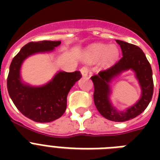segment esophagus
Returning a JSON list of instances; mask_svg holds the SVG:
<instances>
[{
  "label": "esophagus",
  "instance_id": "obj_1",
  "mask_svg": "<svg viewBox=\"0 0 160 160\" xmlns=\"http://www.w3.org/2000/svg\"><path fill=\"white\" fill-rule=\"evenodd\" d=\"M80 73H81L82 76L85 77V76H87L88 75V73H89V69H88L87 67L84 66V67H82L81 69H80Z\"/></svg>",
  "mask_w": 160,
  "mask_h": 160
}]
</instances>
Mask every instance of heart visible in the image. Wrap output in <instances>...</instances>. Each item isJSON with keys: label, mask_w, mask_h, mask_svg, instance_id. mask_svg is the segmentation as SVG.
Wrapping results in <instances>:
<instances>
[{"label": "heart", "mask_w": 160, "mask_h": 160, "mask_svg": "<svg viewBox=\"0 0 160 160\" xmlns=\"http://www.w3.org/2000/svg\"><path fill=\"white\" fill-rule=\"evenodd\" d=\"M119 49L115 46H108L105 44H95L85 52V58L88 61L96 62L102 59L104 64H111L119 58Z\"/></svg>", "instance_id": "obj_1"}]
</instances>
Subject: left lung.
<instances>
[{
    "instance_id": "left-lung-1",
    "label": "left lung",
    "mask_w": 160,
    "mask_h": 160,
    "mask_svg": "<svg viewBox=\"0 0 160 160\" xmlns=\"http://www.w3.org/2000/svg\"><path fill=\"white\" fill-rule=\"evenodd\" d=\"M122 51L123 57L113 66L100 71L90 78L94 83V102L98 111L105 119L114 122H124L139 115L149 105L154 92L153 73L150 64L141 49L137 46L116 40ZM132 70L138 80L142 95L140 100L124 112L114 108L110 101L111 81L122 72Z\"/></svg>"
}]
</instances>
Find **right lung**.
<instances>
[{
	"instance_id": "add662e5",
	"label": "right lung",
	"mask_w": 160,
	"mask_h": 160,
	"mask_svg": "<svg viewBox=\"0 0 160 160\" xmlns=\"http://www.w3.org/2000/svg\"><path fill=\"white\" fill-rule=\"evenodd\" d=\"M60 41L30 42L21 49L10 65L7 90L14 105L25 116L39 123L54 121L62 116L67 105V95L81 78L80 71H58L48 83L40 86L26 84L21 75L24 60L35 54L51 53Z\"/></svg>"
}]
</instances>
